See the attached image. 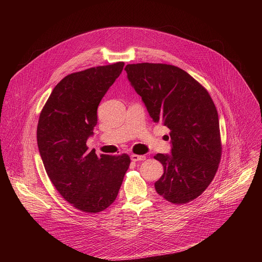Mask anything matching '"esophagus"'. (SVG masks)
<instances>
[{"instance_id":"34e87169","label":"esophagus","mask_w":262,"mask_h":262,"mask_svg":"<svg viewBox=\"0 0 262 262\" xmlns=\"http://www.w3.org/2000/svg\"><path fill=\"white\" fill-rule=\"evenodd\" d=\"M130 159L133 162H141V161H144L146 159L145 156H138V155H132L130 156Z\"/></svg>"}]
</instances>
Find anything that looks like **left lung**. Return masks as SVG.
Here are the masks:
<instances>
[{
	"label": "left lung",
	"mask_w": 262,
	"mask_h": 262,
	"mask_svg": "<svg viewBox=\"0 0 262 262\" xmlns=\"http://www.w3.org/2000/svg\"><path fill=\"white\" fill-rule=\"evenodd\" d=\"M124 69L152 120L170 129L171 155L155 156L164 167L155 183L157 193L174 204L196 199L212 181L222 155L217 111L210 95L173 65L138 63Z\"/></svg>",
	"instance_id": "left-lung-1"
}]
</instances>
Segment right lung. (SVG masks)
Masks as SVG:
<instances>
[{
    "label": "right lung",
    "instance_id": "add662e5",
    "mask_svg": "<svg viewBox=\"0 0 262 262\" xmlns=\"http://www.w3.org/2000/svg\"><path fill=\"white\" fill-rule=\"evenodd\" d=\"M123 66L117 62L68 74L39 116L37 144L48 176L66 201L85 212L102 211L115 201L130 164L125 154L98 158L86 145L98 104Z\"/></svg>",
    "mask_w": 262,
    "mask_h": 262
}]
</instances>
